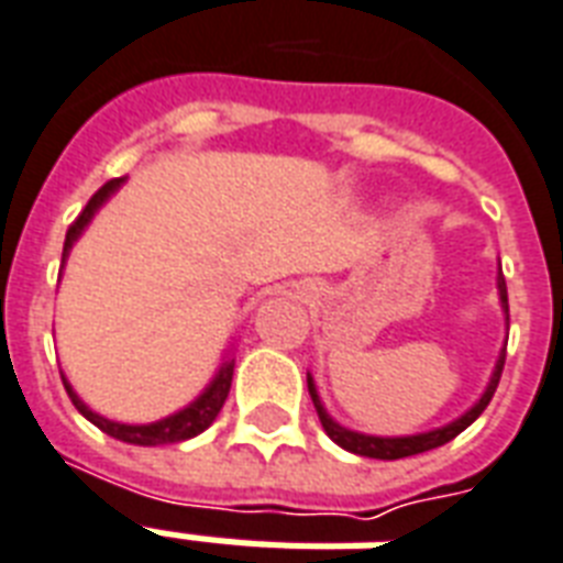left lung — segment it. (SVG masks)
Returning <instances> with one entry per match:
<instances>
[{
	"label": "left lung",
	"instance_id": "obj_1",
	"mask_svg": "<svg viewBox=\"0 0 563 563\" xmlns=\"http://www.w3.org/2000/svg\"><path fill=\"white\" fill-rule=\"evenodd\" d=\"M499 295H501V307L508 312V286H505V277L499 274ZM501 368H505V354L499 357L496 363V372L490 377V386H487V393L482 396V401L472 407L470 413H463L457 422L445 424V428H437V431H428V434H416V437H366V434H354L349 428H342L324 413V407H321L319 396H316V386H312V377H307V386H310V396H312V405H316V413L321 419V428L328 431V437L333 443H339L342 449H349L354 454H363V457H377V461H398V457H410V454H422V452H431L437 445H445L449 440L466 431L478 416L484 413V407L490 405L493 393H496V386H499V377H501Z\"/></svg>",
	"mask_w": 563,
	"mask_h": 563
}]
</instances>
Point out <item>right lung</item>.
I'll return each instance as SVG.
<instances>
[{"instance_id":"1","label":"right lung","mask_w":563,"mask_h":563,"mask_svg":"<svg viewBox=\"0 0 563 563\" xmlns=\"http://www.w3.org/2000/svg\"><path fill=\"white\" fill-rule=\"evenodd\" d=\"M123 183V177L118 179H109L106 186L97 191V195L88 200V206L81 209L79 218L73 221L70 230H67V239H64V253L62 260H67V253H70L73 242H76V235L85 230V224L91 221V214L97 212V206L106 200V197L114 191V188ZM233 360L230 363H224V368L218 372V377H214L212 384H209V389H206L203 396L197 398L195 405L186 407V410H179L177 416H167V419H162V422H153V424H120V422H109V419H102V416H97L93 410H88V407L81 405L79 398H76V393L70 389V384L64 380V389H67V396H70V401L76 405V410H79L88 422H93L97 428H100L102 434L114 437V440H123V443H132V445H165V443H183V440H191V437H197L200 431H206L209 424L214 422V416L221 413V407H224L227 396H230V384H233Z\"/></svg>"}]
</instances>
